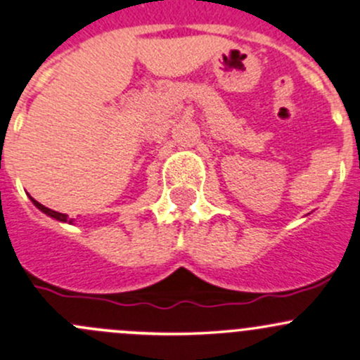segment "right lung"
<instances>
[{
	"instance_id": "add662e5",
	"label": "right lung",
	"mask_w": 360,
	"mask_h": 360,
	"mask_svg": "<svg viewBox=\"0 0 360 360\" xmlns=\"http://www.w3.org/2000/svg\"><path fill=\"white\" fill-rule=\"evenodd\" d=\"M31 201L34 202V206L38 207V210H41L43 213H46L48 217L55 218V220H58V221H69V224H72V220H69V218H68V214H64V213H58V211H53V210H50V207L43 206L41 202H38V201H36V199H32V198H31Z\"/></svg>"
}]
</instances>
